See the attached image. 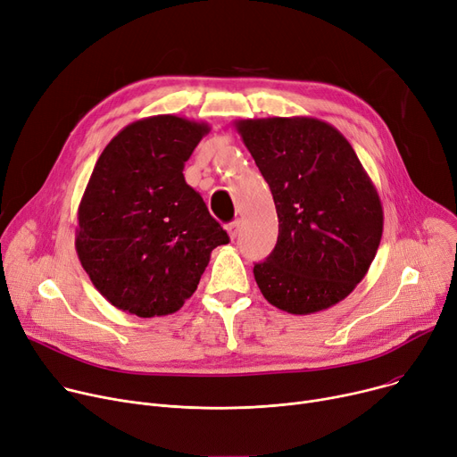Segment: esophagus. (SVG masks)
<instances>
[{"instance_id":"34e87169","label":"esophagus","mask_w":457,"mask_h":457,"mask_svg":"<svg viewBox=\"0 0 457 457\" xmlns=\"http://www.w3.org/2000/svg\"><path fill=\"white\" fill-rule=\"evenodd\" d=\"M238 231H240V220H233L231 224H228V233L231 238H235L238 235Z\"/></svg>"}]
</instances>
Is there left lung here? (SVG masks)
Here are the masks:
<instances>
[{
	"instance_id": "8db88e82",
	"label": "left lung",
	"mask_w": 457,
	"mask_h": 457,
	"mask_svg": "<svg viewBox=\"0 0 457 457\" xmlns=\"http://www.w3.org/2000/svg\"><path fill=\"white\" fill-rule=\"evenodd\" d=\"M237 132L268 181L279 237L253 266L268 303L305 316L337 305L366 276L384 211L351 143L314 117L242 119Z\"/></svg>"
}]
</instances>
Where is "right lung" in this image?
<instances>
[{
    "label": "right lung",
    "mask_w": 457,
    "mask_h": 457,
    "mask_svg": "<svg viewBox=\"0 0 457 457\" xmlns=\"http://www.w3.org/2000/svg\"><path fill=\"white\" fill-rule=\"evenodd\" d=\"M207 123L154 115L103 150L79 205L75 248L94 287L139 318L184 307L229 237L186 184L184 167Z\"/></svg>",
    "instance_id": "obj_1"
}]
</instances>
